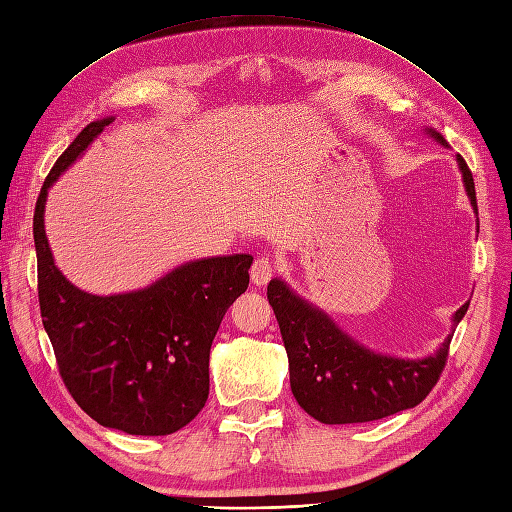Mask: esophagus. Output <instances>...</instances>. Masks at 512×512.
<instances>
[{
  "instance_id": "34e87169",
  "label": "esophagus",
  "mask_w": 512,
  "mask_h": 512,
  "mask_svg": "<svg viewBox=\"0 0 512 512\" xmlns=\"http://www.w3.org/2000/svg\"><path fill=\"white\" fill-rule=\"evenodd\" d=\"M273 269H276V267H273L269 258H256L254 265H252V271H249V276H252V282L256 286H263L273 278Z\"/></svg>"
}]
</instances>
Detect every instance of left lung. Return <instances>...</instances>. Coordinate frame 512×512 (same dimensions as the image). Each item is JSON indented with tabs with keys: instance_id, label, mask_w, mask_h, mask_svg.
<instances>
[{
	"instance_id": "obj_1",
	"label": "left lung",
	"mask_w": 512,
	"mask_h": 512,
	"mask_svg": "<svg viewBox=\"0 0 512 512\" xmlns=\"http://www.w3.org/2000/svg\"><path fill=\"white\" fill-rule=\"evenodd\" d=\"M436 143L447 147L443 136L426 128ZM469 202L478 215L476 186L463 156L456 154ZM480 228V226H478ZM267 299L276 313L282 341L289 356L291 391L297 404L321 423H365L384 419L426 400L445 367L447 339L426 358H395L369 350L343 332L328 313L297 295L289 284L273 278ZM469 302L454 313V328L465 317Z\"/></svg>"
}]
</instances>
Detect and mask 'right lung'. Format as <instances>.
<instances>
[{"label":"right lung","mask_w":512,"mask_h":512,"mask_svg":"<svg viewBox=\"0 0 512 512\" xmlns=\"http://www.w3.org/2000/svg\"><path fill=\"white\" fill-rule=\"evenodd\" d=\"M115 117L89 123L62 152L34 208L39 302L58 371L73 400L99 426L165 436L197 417L208 400L210 345L249 284L252 256L199 258L145 289L93 295L71 284L45 236L52 184Z\"/></svg>","instance_id":"add662e5"}]
</instances>
